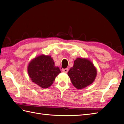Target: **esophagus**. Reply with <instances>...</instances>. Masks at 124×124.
Instances as JSON below:
<instances>
[{
    "label": "esophagus",
    "mask_w": 124,
    "mask_h": 124,
    "mask_svg": "<svg viewBox=\"0 0 124 124\" xmlns=\"http://www.w3.org/2000/svg\"><path fill=\"white\" fill-rule=\"evenodd\" d=\"M62 72H65V73L68 72V68L62 69Z\"/></svg>",
    "instance_id": "34e87169"
}]
</instances>
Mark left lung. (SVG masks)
I'll return each mask as SVG.
<instances>
[{"mask_svg":"<svg viewBox=\"0 0 124 124\" xmlns=\"http://www.w3.org/2000/svg\"><path fill=\"white\" fill-rule=\"evenodd\" d=\"M75 87L81 89L93 83L97 76V70L92 62L84 58H78L68 72Z\"/></svg>","mask_w":124,"mask_h":124,"instance_id":"obj_1","label":"left lung"}]
</instances>
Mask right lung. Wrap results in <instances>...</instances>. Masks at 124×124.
<instances>
[{
  "mask_svg": "<svg viewBox=\"0 0 124 124\" xmlns=\"http://www.w3.org/2000/svg\"><path fill=\"white\" fill-rule=\"evenodd\" d=\"M28 73L31 81L43 88L49 87L55 78L61 72L56 67L51 56L41 55L32 59L29 63Z\"/></svg>",
  "mask_w": 124,
  "mask_h": 124,
  "instance_id": "1",
  "label": "right lung"
}]
</instances>
